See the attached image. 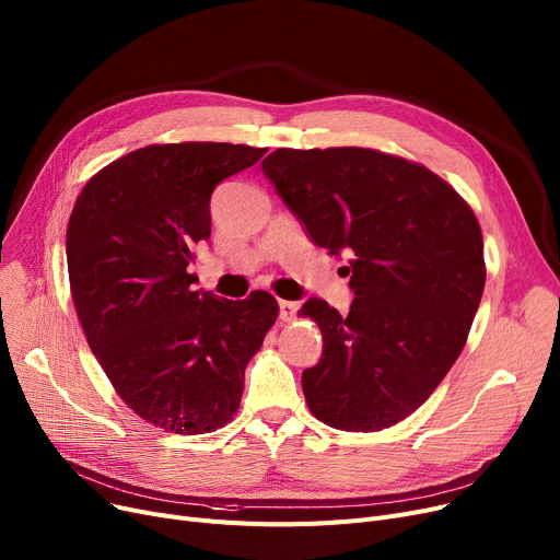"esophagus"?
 Segmentation results:
<instances>
[{
	"mask_svg": "<svg viewBox=\"0 0 560 560\" xmlns=\"http://www.w3.org/2000/svg\"><path fill=\"white\" fill-rule=\"evenodd\" d=\"M298 311H300V302H288V300H281V302H279V319H281V322L295 319Z\"/></svg>",
	"mask_w": 560,
	"mask_h": 560,
	"instance_id": "1",
	"label": "esophagus"
}]
</instances>
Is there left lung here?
Wrapping results in <instances>:
<instances>
[{
	"label": "left lung",
	"instance_id": "8db88e82",
	"mask_svg": "<svg viewBox=\"0 0 560 560\" xmlns=\"http://www.w3.org/2000/svg\"><path fill=\"white\" fill-rule=\"evenodd\" d=\"M308 238L347 256L354 302L302 311L325 338L302 388L313 416L378 431L424 404L472 327L486 265L472 209L427 167L363 147L277 150L260 163Z\"/></svg>",
	"mask_w": 560,
	"mask_h": 560
}]
</instances>
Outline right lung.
Instances as JSON below:
<instances>
[{
    "label": "right lung",
    "mask_w": 560,
    "mask_h": 560,
    "mask_svg": "<svg viewBox=\"0 0 560 560\" xmlns=\"http://www.w3.org/2000/svg\"><path fill=\"white\" fill-rule=\"evenodd\" d=\"M262 147L150 144L97 172L68 224V272L83 334L117 395L172 433H209L241 406L245 368L279 306L195 290L197 243L211 235V195Z\"/></svg>",
    "instance_id": "right-lung-1"
}]
</instances>
